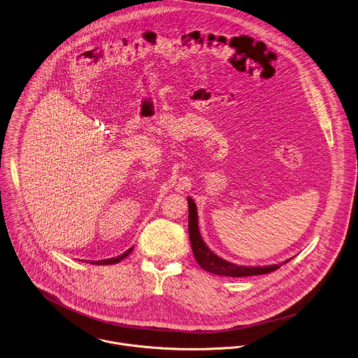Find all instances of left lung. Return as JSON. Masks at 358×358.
<instances>
[{
	"mask_svg": "<svg viewBox=\"0 0 358 358\" xmlns=\"http://www.w3.org/2000/svg\"><path fill=\"white\" fill-rule=\"evenodd\" d=\"M188 206H189V215H188V231H189V239L194 256L198 262V264L217 275L224 277H252V275H262L268 274L275 270H278L282 264L287 263L289 260L284 262L282 264H274V266H264V267H246V266H236L234 263H229L221 257L215 255L203 242L199 227H198V213H196V205L195 202L188 198Z\"/></svg>",
	"mask_w": 358,
	"mask_h": 358,
	"instance_id": "obj_1",
	"label": "left lung"
}]
</instances>
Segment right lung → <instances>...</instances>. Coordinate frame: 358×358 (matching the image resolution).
Instances as JSON below:
<instances>
[{
    "label": "right lung",
    "instance_id": "1",
    "mask_svg": "<svg viewBox=\"0 0 358 358\" xmlns=\"http://www.w3.org/2000/svg\"><path fill=\"white\" fill-rule=\"evenodd\" d=\"M131 252H133V248H130L129 250H126L123 255H120V256H117V257L106 259V260H98V262H90V263H92V264H116V263H119L120 260L126 259Z\"/></svg>",
    "mask_w": 358,
    "mask_h": 358
}]
</instances>
